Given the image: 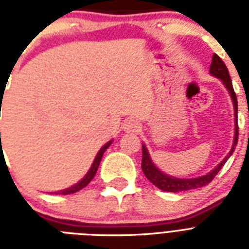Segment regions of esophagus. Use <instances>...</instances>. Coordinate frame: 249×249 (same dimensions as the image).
I'll list each match as a JSON object with an SVG mask.
<instances>
[{
  "mask_svg": "<svg viewBox=\"0 0 249 249\" xmlns=\"http://www.w3.org/2000/svg\"><path fill=\"white\" fill-rule=\"evenodd\" d=\"M124 129L125 132L128 133L138 132L141 129V124L137 120H134V119H130V120H126V123L124 124Z\"/></svg>",
  "mask_w": 249,
  "mask_h": 249,
  "instance_id": "esophagus-1",
  "label": "esophagus"
}]
</instances>
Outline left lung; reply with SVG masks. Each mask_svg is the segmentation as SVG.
Wrapping results in <instances>:
<instances>
[{
    "instance_id": "1",
    "label": "left lung",
    "mask_w": 249,
    "mask_h": 249,
    "mask_svg": "<svg viewBox=\"0 0 249 249\" xmlns=\"http://www.w3.org/2000/svg\"><path fill=\"white\" fill-rule=\"evenodd\" d=\"M209 72L211 75L220 79L222 83H224L225 88L229 90V94L232 99V105H234V116H235V136H234V143H232V147L229 152V155L225 158L222 161H221L218 165L209 172L205 176H201V177L196 178H177L172 177V176H166L165 173H163L161 170L152 163L151 158H150V154H148V150L146 148V144H142V170H143L144 176L147 177V179L151 182L152 185H155L158 189L163 190V191H168V193H179V191H187V190H194L199 189V187H203V186L208 185L209 182L212 181L213 178L216 177V174L220 172V169L224 166V164L226 163V160L232 155V152L235 150V146L238 143V99H236V94L234 91V88H232L231 79H230V75H229L228 67L225 66V63L222 62L220 56L217 54H213L212 63H211V68H209Z\"/></svg>"
}]
</instances>
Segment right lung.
I'll list each match as a JSON object with an SVG mask.
<instances>
[{"mask_svg": "<svg viewBox=\"0 0 249 249\" xmlns=\"http://www.w3.org/2000/svg\"><path fill=\"white\" fill-rule=\"evenodd\" d=\"M112 143V141H109V142H107V143L103 146V147L98 151L97 156H95V159H94L93 164H91V166H90L89 172L85 174V177L81 179V181H79L76 185L71 186V187H68V189H64V190H60V191H55L54 194H62V195H68V194H75L77 193V191H80L81 189H84L88 183H89L91 179L94 178V176H95V173H97L98 170V166H99V164H101V160H102V156H103V154H105V151L107 150V148L109 147V144Z\"/></svg>", "mask_w": 249, "mask_h": 249, "instance_id": "1", "label": "right lung"}]
</instances>
